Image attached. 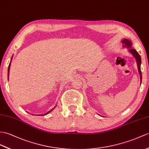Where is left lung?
I'll use <instances>...</instances> for the list:
<instances>
[{
    "label": "left lung",
    "instance_id": "left-lung-1",
    "mask_svg": "<svg viewBox=\"0 0 149 149\" xmlns=\"http://www.w3.org/2000/svg\"><path fill=\"white\" fill-rule=\"evenodd\" d=\"M122 43L123 44V47H126V48L128 49V51L131 53L133 56L135 58L136 63H137V66H138V70H139V74H140V84L141 83V78H142V77H141V70H140V65H141V57L139 55V54L137 52L136 50L132 48V42L129 40L128 39L126 38H124L121 41Z\"/></svg>",
    "mask_w": 149,
    "mask_h": 149
}]
</instances>
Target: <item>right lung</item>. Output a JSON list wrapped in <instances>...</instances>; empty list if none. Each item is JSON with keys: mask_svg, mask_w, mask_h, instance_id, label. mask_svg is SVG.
<instances>
[{"mask_svg": "<svg viewBox=\"0 0 149 149\" xmlns=\"http://www.w3.org/2000/svg\"><path fill=\"white\" fill-rule=\"evenodd\" d=\"M12 59H13V57H11V60H12ZM11 60H10V63H9V67H8V79H9V70H10V63H11ZM56 107V106L54 107L53 109H52L51 110H50L49 112H46V113H45V114H40V116H45V115H46V114H49V113H50V112H51L52 111H53L54 109V108ZM40 114H38V115H37V116H39Z\"/></svg>", "mask_w": 149, "mask_h": 149, "instance_id": "1", "label": "right lung"}]
</instances>
